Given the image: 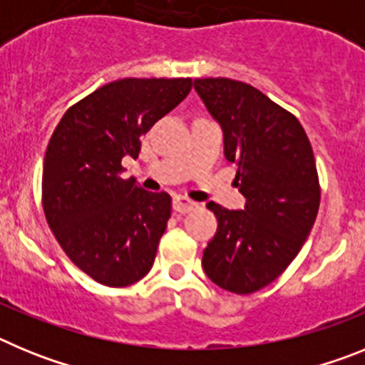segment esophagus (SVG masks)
<instances>
[{
	"mask_svg": "<svg viewBox=\"0 0 365 365\" xmlns=\"http://www.w3.org/2000/svg\"><path fill=\"white\" fill-rule=\"evenodd\" d=\"M195 206L197 205L193 201H190L188 197H182V195H175V197H173V210L179 212V214H188V212H192Z\"/></svg>",
	"mask_w": 365,
	"mask_h": 365,
	"instance_id": "34e87169",
	"label": "esophagus"
}]
</instances>
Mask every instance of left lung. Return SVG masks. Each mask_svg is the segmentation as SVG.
Returning <instances> with one entry per match:
<instances>
[{
	"label": "left lung",
	"mask_w": 365,
	"mask_h": 365,
	"mask_svg": "<svg viewBox=\"0 0 365 365\" xmlns=\"http://www.w3.org/2000/svg\"><path fill=\"white\" fill-rule=\"evenodd\" d=\"M193 87L221 124L247 199L245 210L206 205L217 232L202 269L225 291L252 294L285 272L311 234L320 208L314 153L298 118L250 83L197 78Z\"/></svg>",
	"instance_id": "obj_1"
}]
</instances>
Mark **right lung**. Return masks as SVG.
<instances>
[{
    "instance_id": "right-lung-1",
    "label": "right lung",
    "mask_w": 365,
    "mask_h": 365,
    "mask_svg": "<svg viewBox=\"0 0 365 365\" xmlns=\"http://www.w3.org/2000/svg\"><path fill=\"white\" fill-rule=\"evenodd\" d=\"M192 78H122L71 106L45 151L41 202L74 265L106 287L143 279L172 215V197L122 179V159L179 106Z\"/></svg>"
}]
</instances>
